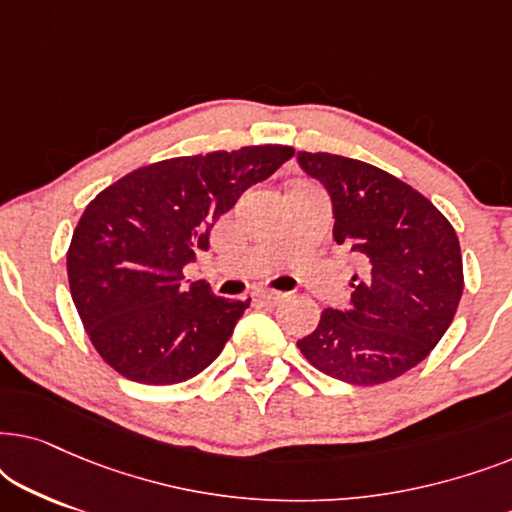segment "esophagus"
I'll return each instance as SVG.
<instances>
[{"instance_id":"obj_1","label":"esophagus","mask_w":512,"mask_h":512,"mask_svg":"<svg viewBox=\"0 0 512 512\" xmlns=\"http://www.w3.org/2000/svg\"><path fill=\"white\" fill-rule=\"evenodd\" d=\"M256 296H258V300H263L265 305H277V303H282V300L286 298V293H279V291H258Z\"/></svg>"}]
</instances>
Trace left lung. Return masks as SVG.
<instances>
[{
	"mask_svg": "<svg viewBox=\"0 0 512 512\" xmlns=\"http://www.w3.org/2000/svg\"><path fill=\"white\" fill-rule=\"evenodd\" d=\"M298 165L326 188L333 240L361 263L349 303L321 312L298 349L347 384L396 380L429 356L457 312L464 291L457 233L422 193L380 167L307 151H298Z\"/></svg>",
	"mask_w": 512,
	"mask_h": 512,
	"instance_id": "1",
	"label": "left lung"
}]
</instances>
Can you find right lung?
Returning <instances> with one entry per match:
<instances>
[{"mask_svg":"<svg viewBox=\"0 0 512 512\" xmlns=\"http://www.w3.org/2000/svg\"><path fill=\"white\" fill-rule=\"evenodd\" d=\"M293 156L291 146H244L160 160L125 174L86 207L67 251L72 300L97 354L142 384L202 373L233 335L249 300L184 284L209 230L249 186Z\"/></svg>","mask_w":512,"mask_h":512,"instance_id":"1","label":"right lung"}]
</instances>
